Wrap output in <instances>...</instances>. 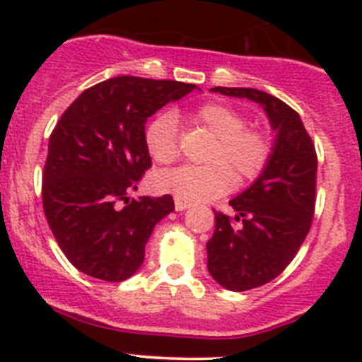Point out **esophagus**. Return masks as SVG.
<instances>
[{
    "instance_id": "esophagus-1",
    "label": "esophagus",
    "mask_w": 362,
    "mask_h": 362,
    "mask_svg": "<svg viewBox=\"0 0 362 362\" xmlns=\"http://www.w3.org/2000/svg\"><path fill=\"white\" fill-rule=\"evenodd\" d=\"M189 206H191V203L189 202H184V199L180 198H175V210L182 211V210H187Z\"/></svg>"
}]
</instances>
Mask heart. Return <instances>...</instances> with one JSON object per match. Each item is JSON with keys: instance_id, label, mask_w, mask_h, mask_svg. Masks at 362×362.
I'll return each mask as SVG.
<instances>
[{"instance_id": "heart-1", "label": "heart", "mask_w": 362, "mask_h": 362, "mask_svg": "<svg viewBox=\"0 0 362 362\" xmlns=\"http://www.w3.org/2000/svg\"><path fill=\"white\" fill-rule=\"evenodd\" d=\"M194 126L204 127L215 136V144L204 166L164 170L156 175L154 187L184 202H210L224 196L235 185L254 182L268 168L275 151L269 131L247 126V117L222 101H206L185 113ZM144 144L156 163H171L178 156V124L170 112L158 113L147 122Z\"/></svg>"}]
</instances>
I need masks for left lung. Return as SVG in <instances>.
Returning a JSON list of instances; mask_svg holds the SVG:
<instances>
[{
  "mask_svg": "<svg viewBox=\"0 0 362 362\" xmlns=\"http://www.w3.org/2000/svg\"><path fill=\"white\" fill-rule=\"evenodd\" d=\"M214 90L262 105L276 131L264 173L229 202L235 217L214 210L208 272L222 287L242 293L276 279L305 242L315 214L317 152L298 112L279 98L247 87Z\"/></svg>",
  "mask_w": 362,
  "mask_h": 362,
  "instance_id": "obj_1",
  "label": "left lung"
}]
</instances>
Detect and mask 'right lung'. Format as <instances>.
Listing matches in <instances>:
<instances>
[{"instance_id":"right-lung-1","label":"right lung","mask_w":362,"mask_h":362,"mask_svg":"<svg viewBox=\"0 0 362 362\" xmlns=\"http://www.w3.org/2000/svg\"><path fill=\"white\" fill-rule=\"evenodd\" d=\"M194 87L113 76L83 90L50 133L43 211L57 245L86 275L107 282L134 275L156 224L175 210L170 194L131 202L127 194L152 166L144 144L147 119Z\"/></svg>"}]
</instances>
